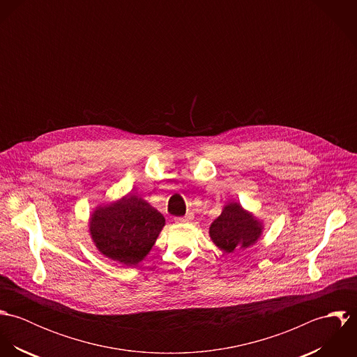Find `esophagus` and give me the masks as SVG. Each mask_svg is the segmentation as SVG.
<instances>
[{
    "instance_id": "obj_1",
    "label": "esophagus",
    "mask_w": 357,
    "mask_h": 357,
    "mask_svg": "<svg viewBox=\"0 0 357 357\" xmlns=\"http://www.w3.org/2000/svg\"><path fill=\"white\" fill-rule=\"evenodd\" d=\"M194 218V215L191 214V213H188V214H185L184 217H174V221L176 222H188V221H191Z\"/></svg>"
}]
</instances>
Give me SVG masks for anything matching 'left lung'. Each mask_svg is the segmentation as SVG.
<instances>
[{
  "instance_id": "8db88e82",
  "label": "left lung",
  "mask_w": 357,
  "mask_h": 357,
  "mask_svg": "<svg viewBox=\"0 0 357 357\" xmlns=\"http://www.w3.org/2000/svg\"><path fill=\"white\" fill-rule=\"evenodd\" d=\"M261 235V225L239 204H227L210 225L213 242L225 253L249 248Z\"/></svg>"
}]
</instances>
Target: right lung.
Listing matches in <instances>:
<instances>
[{"mask_svg": "<svg viewBox=\"0 0 357 357\" xmlns=\"http://www.w3.org/2000/svg\"><path fill=\"white\" fill-rule=\"evenodd\" d=\"M165 225V217L136 195L99 207L91 220V234L102 255L122 264L136 265L149 252Z\"/></svg>", "mask_w": 357, "mask_h": 357, "instance_id": "obj_1", "label": "right lung"}]
</instances>
